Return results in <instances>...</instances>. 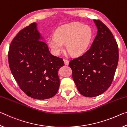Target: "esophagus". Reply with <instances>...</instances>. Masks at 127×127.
Here are the masks:
<instances>
[{"instance_id": "obj_1", "label": "esophagus", "mask_w": 127, "mask_h": 127, "mask_svg": "<svg viewBox=\"0 0 127 127\" xmlns=\"http://www.w3.org/2000/svg\"><path fill=\"white\" fill-rule=\"evenodd\" d=\"M64 64H65V65H68V64H69V61H68V60L64 59Z\"/></svg>"}]
</instances>
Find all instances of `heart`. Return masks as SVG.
<instances>
[{
    "label": "heart",
    "instance_id": "obj_1",
    "mask_svg": "<svg viewBox=\"0 0 127 127\" xmlns=\"http://www.w3.org/2000/svg\"><path fill=\"white\" fill-rule=\"evenodd\" d=\"M93 36V31L89 26L72 23L58 28L55 36L49 38L48 44L55 55L63 50L66 44L68 51L73 55L79 56L86 52Z\"/></svg>",
    "mask_w": 127,
    "mask_h": 127
}]
</instances>
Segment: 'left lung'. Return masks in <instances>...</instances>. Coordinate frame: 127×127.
Returning <instances> with one entry per match:
<instances>
[{
  "label": "left lung",
  "mask_w": 127,
  "mask_h": 127,
  "mask_svg": "<svg viewBox=\"0 0 127 127\" xmlns=\"http://www.w3.org/2000/svg\"><path fill=\"white\" fill-rule=\"evenodd\" d=\"M94 22L97 32L91 48L69 63L79 93L89 97L100 95L109 89L119 59L117 42L110 30L101 21Z\"/></svg>",
  "instance_id": "obj_1"
}]
</instances>
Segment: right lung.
I'll return each instance as SVG.
<instances>
[{"label": "right lung", "instance_id": "right-lung-1", "mask_svg": "<svg viewBox=\"0 0 127 127\" xmlns=\"http://www.w3.org/2000/svg\"><path fill=\"white\" fill-rule=\"evenodd\" d=\"M32 23L19 32L8 52L9 68L20 89L38 100L53 97L60 85L58 70L63 59L53 55Z\"/></svg>", "mask_w": 127, "mask_h": 127}]
</instances>
